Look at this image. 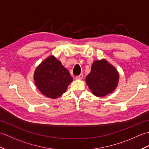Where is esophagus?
<instances>
[{
  "label": "esophagus",
  "mask_w": 149,
  "mask_h": 149,
  "mask_svg": "<svg viewBox=\"0 0 149 149\" xmlns=\"http://www.w3.org/2000/svg\"><path fill=\"white\" fill-rule=\"evenodd\" d=\"M83 74H80L79 75H77L76 77H75V78L77 79H83Z\"/></svg>",
  "instance_id": "34e87169"
}]
</instances>
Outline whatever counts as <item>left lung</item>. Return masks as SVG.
<instances>
[{"label": "left lung", "mask_w": 149, "mask_h": 149, "mask_svg": "<svg viewBox=\"0 0 149 149\" xmlns=\"http://www.w3.org/2000/svg\"><path fill=\"white\" fill-rule=\"evenodd\" d=\"M118 73L106 60L94 61L86 77V83L94 95L104 97L111 93L118 84Z\"/></svg>", "instance_id": "obj_1"}]
</instances>
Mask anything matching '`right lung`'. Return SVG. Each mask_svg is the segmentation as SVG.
Wrapping results in <instances>:
<instances>
[{
	"label": "right lung",
	"instance_id": "obj_1",
	"mask_svg": "<svg viewBox=\"0 0 149 149\" xmlns=\"http://www.w3.org/2000/svg\"><path fill=\"white\" fill-rule=\"evenodd\" d=\"M34 79L41 93L49 98L56 99L66 92L73 78L61 63L52 56L36 68Z\"/></svg>",
	"mask_w": 149,
	"mask_h": 149
}]
</instances>
